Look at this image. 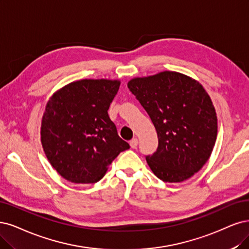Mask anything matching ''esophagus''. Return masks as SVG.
Instances as JSON below:
<instances>
[{"mask_svg": "<svg viewBox=\"0 0 249 249\" xmlns=\"http://www.w3.org/2000/svg\"><path fill=\"white\" fill-rule=\"evenodd\" d=\"M137 143H139V140L136 139V137H134V139H132L130 142H129V144L132 149H135L137 146Z\"/></svg>", "mask_w": 249, "mask_h": 249, "instance_id": "esophagus-1", "label": "esophagus"}]
</instances>
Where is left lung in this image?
I'll return each instance as SVG.
<instances>
[{"instance_id":"obj_1","label":"left lung","mask_w":249,"mask_h":249,"mask_svg":"<svg viewBox=\"0 0 249 249\" xmlns=\"http://www.w3.org/2000/svg\"><path fill=\"white\" fill-rule=\"evenodd\" d=\"M149 114L158 134V149L146 156L151 170L166 182L192 178L209 159L217 135V117L200 83L164 71L136 77L127 84Z\"/></svg>"}]
</instances>
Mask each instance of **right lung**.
Returning a JSON list of instances; mask_svg holds the SVG:
<instances>
[{"label": "right lung", "mask_w": 249, "mask_h": 249, "mask_svg": "<svg viewBox=\"0 0 249 249\" xmlns=\"http://www.w3.org/2000/svg\"><path fill=\"white\" fill-rule=\"evenodd\" d=\"M121 82L83 79L55 91L46 104L41 142L52 167L73 183L104 178L117 156L129 149L107 114Z\"/></svg>", "instance_id": "1"}]
</instances>
